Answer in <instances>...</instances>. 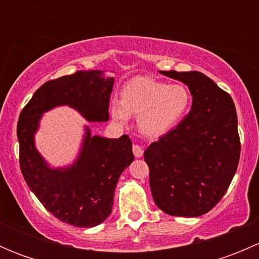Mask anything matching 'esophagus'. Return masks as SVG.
Returning <instances> with one entry per match:
<instances>
[{"label": "esophagus", "instance_id": "34e87169", "mask_svg": "<svg viewBox=\"0 0 259 259\" xmlns=\"http://www.w3.org/2000/svg\"><path fill=\"white\" fill-rule=\"evenodd\" d=\"M133 153H134V155L137 156V158H142L144 150H143V148L140 145L134 144V145H133Z\"/></svg>", "mask_w": 259, "mask_h": 259}]
</instances>
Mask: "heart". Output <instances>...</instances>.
Returning a JSON list of instances; mask_svg holds the SVG:
<instances>
[{
	"label": "heart",
	"mask_w": 259,
	"mask_h": 259,
	"mask_svg": "<svg viewBox=\"0 0 259 259\" xmlns=\"http://www.w3.org/2000/svg\"><path fill=\"white\" fill-rule=\"evenodd\" d=\"M190 104V94L182 83H165L137 76L124 86L120 103L111 105V116L127 124L138 116V127L148 138L168 134L183 119Z\"/></svg>",
	"instance_id": "b5f03b06"
}]
</instances>
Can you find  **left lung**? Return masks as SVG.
<instances>
[{"mask_svg":"<svg viewBox=\"0 0 259 259\" xmlns=\"http://www.w3.org/2000/svg\"><path fill=\"white\" fill-rule=\"evenodd\" d=\"M192 94V108L176 129L144 151L155 204L169 215L199 217L222 199L241 153L231 95L199 71H159Z\"/></svg>","mask_w":259,"mask_h":259,"instance_id":"obj_1","label":"left lung"}]
</instances>
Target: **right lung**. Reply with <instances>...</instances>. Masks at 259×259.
Segmentation results:
<instances>
[{
  "mask_svg": "<svg viewBox=\"0 0 259 259\" xmlns=\"http://www.w3.org/2000/svg\"><path fill=\"white\" fill-rule=\"evenodd\" d=\"M114 81L101 70L48 81L18 117L20 165L28 188L52 215L80 228L99 226L110 215L117 180L134 160L132 140L127 135L119 139L91 135L85 125L75 160L55 168L36 148L35 134L44 114L59 106L74 109L89 122L108 121Z\"/></svg>",
  "mask_w": 259,
  "mask_h": 259,
  "instance_id": "1",
  "label": "right lung"
}]
</instances>
